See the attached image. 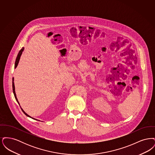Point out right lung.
Segmentation results:
<instances>
[{"label":"right lung","mask_w":155,"mask_h":155,"mask_svg":"<svg viewBox=\"0 0 155 155\" xmlns=\"http://www.w3.org/2000/svg\"><path fill=\"white\" fill-rule=\"evenodd\" d=\"M23 51H24V48H22V49L20 51V52L18 53V55H17V58H16V60H15V68L17 67V65H18V62H19V60H20V57H21V54H22V52H23ZM12 83H13V93H14V95H15V99H16V101H17V102H18V103L19 104V102H18V99H17V96H16V94H15V83H14V78H13V81H12ZM19 105H20V104H19ZM21 110H22V111H23V113L27 116H28V117H30L29 115H28L24 111L22 110V108L21 107ZM36 120V119H35Z\"/></svg>","instance_id":"right-lung-1"}]
</instances>
